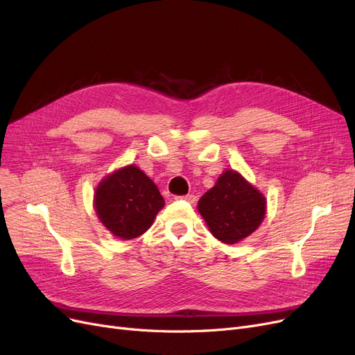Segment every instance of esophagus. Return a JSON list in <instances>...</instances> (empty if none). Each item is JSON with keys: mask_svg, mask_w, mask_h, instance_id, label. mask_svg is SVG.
Segmentation results:
<instances>
[{"mask_svg": "<svg viewBox=\"0 0 355 355\" xmlns=\"http://www.w3.org/2000/svg\"><path fill=\"white\" fill-rule=\"evenodd\" d=\"M176 200H185V201H188V202H194L196 201V196H192V194H188V196H182V197H175Z\"/></svg>", "mask_w": 355, "mask_h": 355, "instance_id": "34e87169", "label": "esophagus"}]
</instances>
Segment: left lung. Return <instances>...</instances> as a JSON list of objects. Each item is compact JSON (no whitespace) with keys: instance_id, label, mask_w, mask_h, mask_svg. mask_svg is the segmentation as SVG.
Returning a JSON list of instances; mask_svg holds the SVG:
<instances>
[{"instance_id":"1","label":"left lung","mask_w":355,"mask_h":355,"mask_svg":"<svg viewBox=\"0 0 355 355\" xmlns=\"http://www.w3.org/2000/svg\"><path fill=\"white\" fill-rule=\"evenodd\" d=\"M198 211L214 237L235 244L259 228L266 200L237 171L225 170L216 185L200 198Z\"/></svg>"}]
</instances>
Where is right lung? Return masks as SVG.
<instances>
[{
  "label": "right lung",
  "instance_id": "obj_1",
  "mask_svg": "<svg viewBox=\"0 0 355 355\" xmlns=\"http://www.w3.org/2000/svg\"><path fill=\"white\" fill-rule=\"evenodd\" d=\"M164 198L141 168L130 164L106 176L96 189L98 218L116 237L132 240L151 227Z\"/></svg>",
  "mask_w": 355,
  "mask_h": 355
}]
</instances>
